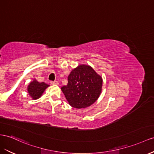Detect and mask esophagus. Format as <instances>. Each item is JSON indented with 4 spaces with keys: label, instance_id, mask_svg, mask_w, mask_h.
<instances>
[{
    "label": "esophagus",
    "instance_id": "obj_1",
    "mask_svg": "<svg viewBox=\"0 0 154 154\" xmlns=\"http://www.w3.org/2000/svg\"><path fill=\"white\" fill-rule=\"evenodd\" d=\"M51 84L53 85H58V82L57 81H51Z\"/></svg>",
    "mask_w": 154,
    "mask_h": 154
}]
</instances>
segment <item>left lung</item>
<instances>
[{
	"mask_svg": "<svg viewBox=\"0 0 154 154\" xmlns=\"http://www.w3.org/2000/svg\"><path fill=\"white\" fill-rule=\"evenodd\" d=\"M103 80L91 66L79 65L68 77V85L61 88L67 101L77 109L88 107L100 97Z\"/></svg>",
	"mask_w": 154,
	"mask_h": 154,
	"instance_id": "obj_1",
	"label": "left lung"
}]
</instances>
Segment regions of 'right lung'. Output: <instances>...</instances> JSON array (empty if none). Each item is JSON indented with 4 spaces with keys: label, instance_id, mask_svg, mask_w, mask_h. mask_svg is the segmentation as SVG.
Returning a JSON list of instances; mask_svg holds the SVG:
<instances>
[{
    "label": "right lung",
    "instance_id": "obj_1",
    "mask_svg": "<svg viewBox=\"0 0 154 154\" xmlns=\"http://www.w3.org/2000/svg\"><path fill=\"white\" fill-rule=\"evenodd\" d=\"M49 86V85L45 84V82H39L36 79L30 82L27 87V90L30 97L32 100H37L40 97L45 90Z\"/></svg>",
    "mask_w": 154,
    "mask_h": 154
}]
</instances>
